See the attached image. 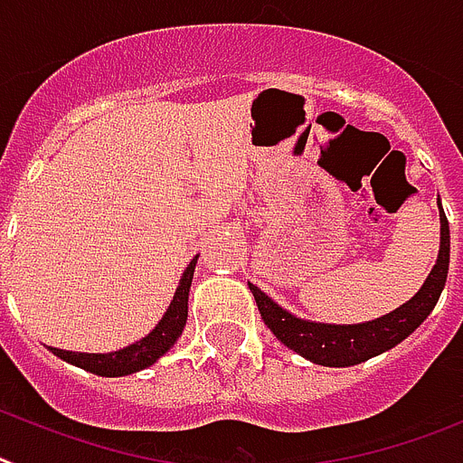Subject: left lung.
Wrapping results in <instances>:
<instances>
[{
    "instance_id": "8db88e82",
    "label": "left lung",
    "mask_w": 463,
    "mask_h": 463,
    "mask_svg": "<svg viewBox=\"0 0 463 463\" xmlns=\"http://www.w3.org/2000/svg\"><path fill=\"white\" fill-rule=\"evenodd\" d=\"M447 269H449V222H447L440 205V253H438V262L430 269L429 279L423 281V286L411 300H407L388 315L372 319V322H307V319L291 315L288 309L279 307L272 298L260 291L258 286H248L253 291L262 322L286 347H291L315 364L353 366L391 350L397 343H402L411 331H416V326L433 312L435 303L445 288Z\"/></svg>"
}]
</instances>
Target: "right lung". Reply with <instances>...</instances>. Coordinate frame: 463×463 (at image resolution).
<instances>
[{
    "label": "right lung",
    "mask_w": 463,
    "mask_h": 463,
    "mask_svg": "<svg viewBox=\"0 0 463 463\" xmlns=\"http://www.w3.org/2000/svg\"><path fill=\"white\" fill-rule=\"evenodd\" d=\"M198 255L189 262V267L184 269L182 279H179L177 291L172 298L170 307L163 315L156 328L146 338L132 343V345L116 350V353L106 354H94V353H72V350H59V347H52V353L56 357H61L68 364H75L80 369H85L90 373H97V376H128V373L141 372L146 369L154 362H158V357L170 350L177 338L182 335L186 326V315H189V288L191 279H194V269H196Z\"/></svg>",
    "instance_id": "right-lung-1"
}]
</instances>
